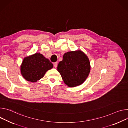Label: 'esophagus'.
Masks as SVG:
<instances>
[{
  "label": "esophagus",
  "mask_w": 128,
  "mask_h": 128,
  "mask_svg": "<svg viewBox=\"0 0 128 128\" xmlns=\"http://www.w3.org/2000/svg\"><path fill=\"white\" fill-rule=\"evenodd\" d=\"M58 62H54V63L53 64L55 68H56V67H57V66H58Z\"/></svg>",
  "instance_id": "obj_1"
}]
</instances>
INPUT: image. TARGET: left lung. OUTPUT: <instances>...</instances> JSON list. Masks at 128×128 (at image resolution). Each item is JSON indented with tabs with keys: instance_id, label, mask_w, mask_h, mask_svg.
<instances>
[{
	"instance_id": "left-lung-1",
	"label": "left lung",
	"mask_w": 128,
	"mask_h": 128,
	"mask_svg": "<svg viewBox=\"0 0 128 128\" xmlns=\"http://www.w3.org/2000/svg\"><path fill=\"white\" fill-rule=\"evenodd\" d=\"M90 70L89 59L81 50L65 53L58 66L64 83L70 88L82 84L88 78Z\"/></svg>"
}]
</instances>
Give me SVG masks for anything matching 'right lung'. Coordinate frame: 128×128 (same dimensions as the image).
Instances as JSON below:
<instances>
[{
    "instance_id": "right-lung-1",
    "label": "right lung",
    "mask_w": 128,
    "mask_h": 128,
    "mask_svg": "<svg viewBox=\"0 0 128 128\" xmlns=\"http://www.w3.org/2000/svg\"><path fill=\"white\" fill-rule=\"evenodd\" d=\"M53 66L48 59L36 53L24 58L21 66V73L27 81L36 82L43 77L47 70Z\"/></svg>"
}]
</instances>
